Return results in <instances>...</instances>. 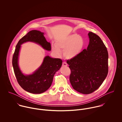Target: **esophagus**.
Instances as JSON below:
<instances>
[{
	"label": "esophagus",
	"instance_id": "obj_1",
	"mask_svg": "<svg viewBox=\"0 0 122 122\" xmlns=\"http://www.w3.org/2000/svg\"><path fill=\"white\" fill-rule=\"evenodd\" d=\"M67 63L66 62H63V63H62V66H67Z\"/></svg>",
	"mask_w": 122,
	"mask_h": 122
}]
</instances>
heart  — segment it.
Here are the masks:
<instances>
[{"label":"heart","instance_id":"obj_1","mask_svg":"<svg viewBox=\"0 0 122 122\" xmlns=\"http://www.w3.org/2000/svg\"><path fill=\"white\" fill-rule=\"evenodd\" d=\"M85 41L82 37L76 34L70 35L57 43L56 46H52V52L60 55L61 51H63V56L68 59L76 57L82 50Z\"/></svg>","mask_w":122,"mask_h":122}]
</instances>
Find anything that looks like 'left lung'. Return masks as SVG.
<instances>
[{"label": "left lung", "mask_w": 122, "mask_h": 122, "mask_svg": "<svg viewBox=\"0 0 122 122\" xmlns=\"http://www.w3.org/2000/svg\"><path fill=\"white\" fill-rule=\"evenodd\" d=\"M89 44L76 57L67 61L71 70L70 82L78 92L88 94L98 89L107 76L108 54L99 36L90 32Z\"/></svg>", "instance_id": "obj_1"}]
</instances>
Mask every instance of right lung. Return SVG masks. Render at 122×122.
<instances>
[{
	"label": "right lung",
	"instance_id": "add662e5",
	"mask_svg": "<svg viewBox=\"0 0 122 122\" xmlns=\"http://www.w3.org/2000/svg\"><path fill=\"white\" fill-rule=\"evenodd\" d=\"M44 34L40 31L32 30L23 36L16 46L12 59L14 70L18 84L26 91L34 94L43 93L49 88L54 75L60 70L62 63L60 59L47 56L44 58L41 66L32 74L24 75L21 73L18 63L20 45L26 42L30 41L38 44L46 50L50 51L51 44L46 40Z\"/></svg>",
	"mask_w": 122,
	"mask_h": 122
}]
</instances>
